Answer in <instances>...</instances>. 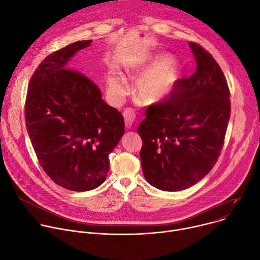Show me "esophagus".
<instances>
[{
	"instance_id": "34e87169",
	"label": "esophagus",
	"mask_w": 260,
	"mask_h": 260,
	"mask_svg": "<svg viewBox=\"0 0 260 260\" xmlns=\"http://www.w3.org/2000/svg\"><path fill=\"white\" fill-rule=\"evenodd\" d=\"M124 119H125V125L127 128H130L136 118V113L132 108H127L125 109V111L123 112Z\"/></svg>"
}]
</instances>
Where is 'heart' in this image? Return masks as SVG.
<instances>
[{
    "label": "heart",
    "instance_id": "b5f03b06",
    "mask_svg": "<svg viewBox=\"0 0 260 260\" xmlns=\"http://www.w3.org/2000/svg\"><path fill=\"white\" fill-rule=\"evenodd\" d=\"M142 72L135 80L133 93L142 104H156L165 100L175 90L181 77L180 64L166 54H157L130 67L128 72ZM107 90L112 101L121 102L128 92L124 78L117 74L107 77Z\"/></svg>",
    "mask_w": 260,
    "mask_h": 260
}]
</instances>
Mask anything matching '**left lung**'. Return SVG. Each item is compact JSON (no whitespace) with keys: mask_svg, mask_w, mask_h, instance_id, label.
<instances>
[{"mask_svg":"<svg viewBox=\"0 0 260 260\" xmlns=\"http://www.w3.org/2000/svg\"><path fill=\"white\" fill-rule=\"evenodd\" d=\"M196 72L179 79L168 99L146 109L137 128L143 176L162 191L185 190L216 164L230 118L226 78L210 52L189 42Z\"/></svg>","mask_w":260,"mask_h":260,"instance_id":"1","label":"left lung"}]
</instances>
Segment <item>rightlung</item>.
Returning <instances> with one entry per match:
<instances>
[{
	"label": "right lung",
	"instance_id": "1",
	"mask_svg": "<svg viewBox=\"0 0 260 260\" xmlns=\"http://www.w3.org/2000/svg\"><path fill=\"white\" fill-rule=\"evenodd\" d=\"M92 40L71 43L40 63L26 93L25 126L46 175L71 191L99 187L109 170L108 155L125 133L124 118L104 102L98 85L68 68Z\"/></svg>",
	"mask_w": 260,
	"mask_h": 260
}]
</instances>
